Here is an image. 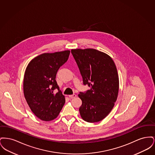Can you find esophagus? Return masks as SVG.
I'll use <instances>...</instances> for the list:
<instances>
[{"label":"esophagus","mask_w":155,"mask_h":155,"mask_svg":"<svg viewBox=\"0 0 155 155\" xmlns=\"http://www.w3.org/2000/svg\"><path fill=\"white\" fill-rule=\"evenodd\" d=\"M69 97L70 98H71V99H73V98H74V97H75L77 95H75V94H73V95H69Z\"/></svg>","instance_id":"esophagus-1"}]
</instances>
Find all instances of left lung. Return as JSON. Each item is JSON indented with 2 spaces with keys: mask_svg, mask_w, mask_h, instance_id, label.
<instances>
[{
  "mask_svg": "<svg viewBox=\"0 0 155 155\" xmlns=\"http://www.w3.org/2000/svg\"><path fill=\"white\" fill-rule=\"evenodd\" d=\"M71 52L90 90L80 92L79 111L81 118L88 123L99 122L113 109L117 101L119 79L117 68L110 56L95 49H74Z\"/></svg>",
  "mask_w": 155,
  "mask_h": 155,
  "instance_id": "obj_1",
  "label": "left lung"
}]
</instances>
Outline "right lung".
Wrapping results in <instances>:
<instances>
[{
	"label": "right lung",
	"mask_w": 155,
	"mask_h": 155,
	"mask_svg": "<svg viewBox=\"0 0 155 155\" xmlns=\"http://www.w3.org/2000/svg\"><path fill=\"white\" fill-rule=\"evenodd\" d=\"M68 50L42 53L32 59L24 77L25 100L38 118L49 121L56 118L65 103V97L55 80L59 68L68 60ZM57 88L58 92L54 94Z\"/></svg>",
	"instance_id": "right-lung-1"
}]
</instances>
